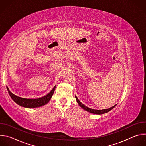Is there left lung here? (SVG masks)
Instances as JSON below:
<instances>
[{
  "label": "left lung",
  "instance_id": "8db88e82",
  "mask_svg": "<svg viewBox=\"0 0 146 146\" xmlns=\"http://www.w3.org/2000/svg\"><path fill=\"white\" fill-rule=\"evenodd\" d=\"M75 98L76 99V100H77V102L78 103V104L79 105V106L82 108L84 109V110L89 112V113H92V114H105V113H106L109 111H110V110H111L113 108H114L115 107V106L117 105H115L114 106H112L111 108H109V109H104V110H94V109H91V108H89L87 106H86L84 105H83V104L78 100V99L77 98V97L76 96H75Z\"/></svg>",
  "mask_w": 146,
  "mask_h": 146
}]
</instances>
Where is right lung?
Here are the masks:
<instances>
[{"label":"right lung","mask_w":146,"mask_h":146,"mask_svg":"<svg viewBox=\"0 0 146 146\" xmlns=\"http://www.w3.org/2000/svg\"><path fill=\"white\" fill-rule=\"evenodd\" d=\"M8 92L11 96V99L18 105L27 108H35L44 106L50 100L56 87V86L52 89V90L46 95L37 99H27L18 96L13 94L9 89L7 86L6 87Z\"/></svg>","instance_id":"1"}]
</instances>
